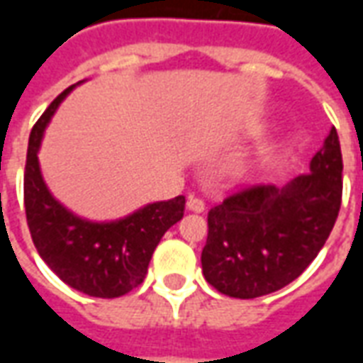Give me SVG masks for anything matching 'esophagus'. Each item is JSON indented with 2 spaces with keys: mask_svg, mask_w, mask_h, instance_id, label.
<instances>
[{
  "mask_svg": "<svg viewBox=\"0 0 363 363\" xmlns=\"http://www.w3.org/2000/svg\"><path fill=\"white\" fill-rule=\"evenodd\" d=\"M186 208H189L190 212L202 213L206 210V204H204V200H202V198L189 196V200H186Z\"/></svg>",
  "mask_w": 363,
  "mask_h": 363,
  "instance_id": "obj_1",
  "label": "esophagus"
}]
</instances>
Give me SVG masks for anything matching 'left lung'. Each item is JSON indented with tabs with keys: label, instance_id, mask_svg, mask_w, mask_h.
<instances>
[{
	"label": "left lung",
	"instance_id": "obj_1",
	"mask_svg": "<svg viewBox=\"0 0 363 363\" xmlns=\"http://www.w3.org/2000/svg\"><path fill=\"white\" fill-rule=\"evenodd\" d=\"M342 200V153L333 128L309 173L284 186L252 184L208 212L202 272L229 297L252 299L294 281L319 255Z\"/></svg>",
	"mask_w": 363,
	"mask_h": 363
}]
</instances>
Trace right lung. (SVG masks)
I'll return each instance as SVG.
<instances>
[{
	"instance_id": "add662e5",
	"label": "right lung",
	"mask_w": 363,
	"mask_h": 363,
	"mask_svg": "<svg viewBox=\"0 0 363 363\" xmlns=\"http://www.w3.org/2000/svg\"><path fill=\"white\" fill-rule=\"evenodd\" d=\"M77 85L56 96L30 130L25 165V210L33 243L52 272L85 296L111 299L142 284L161 237L182 220L186 200L177 196L145 204L120 220L91 221L54 198L44 182L38 150L54 112Z\"/></svg>"
}]
</instances>
